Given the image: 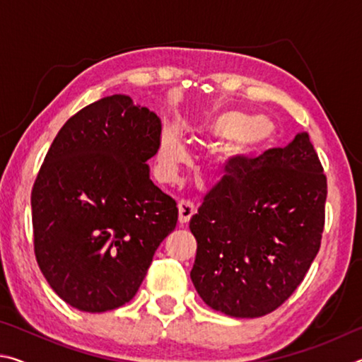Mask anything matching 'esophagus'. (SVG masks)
<instances>
[{
    "label": "esophagus",
    "mask_w": 362,
    "mask_h": 362,
    "mask_svg": "<svg viewBox=\"0 0 362 362\" xmlns=\"http://www.w3.org/2000/svg\"><path fill=\"white\" fill-rule=\"evenodd\" d=\"M179 222L180 223H187L189 218L193 217V214L196 212V207L193 206V203H189V201L182 199L179 201Z\"/></svg>",
    "instance_id": "1"
}]
</instances>
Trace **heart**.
<instances>
[{
    "instance_id": "b5f03b06",
    "label": "heart",
    "mask_w": 362,
    "mask_h": 362,
    "mask_svg": "<svg viewBox=\"0 0 362 362\" xmlns=\"http://www.w3.org/2000/svg\"><path fill=\"white\" fill-rule=\"evenodd\" d=\"M199 136L231 140L228 145L216 150L209 158V170L217 180H225L233 174L240 158L267 145L274 136L273 121L265 115L249 116L241 112H225L211 121L203 122L193 131ZM187 148L182 137L170 127H164L158 145V173L164 180L175 179L180 164L185 161Z\"/></svg>"
}]
</instances>
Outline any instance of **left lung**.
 Returning a JSON list of instances; mask_svg holds the SVG:
<instances>
[{"instance_id": "left-lung-1", "label": "left lung", "mask_w": 362, "mask_h": 362, "mask_svg": "<svg viewBox=\"0 0 362 362\" xmlns=\"http://www.w3.org/2000/svg\"><path fill=\"white\" fill-rule=\"evenodd\" d=\"M206 194L189 220L193 284L211 308L260 317L289 298L321 246L327 179L300 132Z\"/></svg>"}]
</instances>
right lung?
<instances>
[{"label": "right lung", "mask_w": 362, "mask_h": 362, "mask_svg": "<svg viewBox=\"0 0 362 362\" xmlns=\"http://www.w3.org/2000/svg\"><path fill=\"white\" fill-rule=\"evenodd\" d=\"M161 119L115 94L79 110L47 150L32 189L35 255L57 296L88 313L136 296L177 225L175 201L150 180Z\"/></svg>", "instance_id": "right-lung-1"}]
</instances>
